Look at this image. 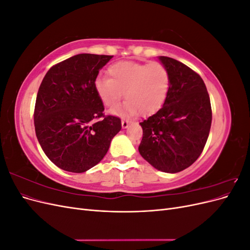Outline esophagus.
<instances>
[{"mask_svg": "<svg viewBox=\"0 0 250 250\" xmlns=\"http://www.w3.org/2000/svg\"><path fill=\"white\" fill-rule=\"evenodd\" d=\"M129 123H130L129 121L123 119V120H122V127H123V128H127V127H128V125H129Z\"/></svg>", "mask_w": 250, "mask_h": 250, "instance_id": "esophagus-1", "label": "esophagus"}]
</instances>
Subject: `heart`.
Instances as JSON below:
<instances>
[{
    "label": "heart",
    "instance_id": "heart-1",
    "mask_svg": "<svg viewBox=\"0 0 250 250\" xmlns=\"http://www.w3.org/2000/svg\"><path fill=\"white\" fill-rule=\"evenodd\" d=\"M108 75L109 78L98 76L94 86L102 103L109 108L118 104L124 92L126 101L111 110L113 115L131 116L138 111L144 116L152 115L168 97L171 77L161 62H118L109 66Z\"/></svg>",
    "mask_w": 250,
    "mask_h": 250
}]
</instances>
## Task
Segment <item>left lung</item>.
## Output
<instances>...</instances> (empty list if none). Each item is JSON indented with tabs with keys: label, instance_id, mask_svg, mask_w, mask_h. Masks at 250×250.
Returning <instances> with one entry per match:
<instances>
[{
	"label": "left lung",
	"instance_id": "left-lung-1",
	"mask_svg": "<svg viewBox=\"0 0 250 250\" xmlns=\"http://www.w3.org/2000/svg\"><path fill=\"white\" fill-rule=\"evenodd\" d=\"M171 84L163 107L144 120L139 152L157 170L177 173L197 160L206 146L211 124L209 96L202 78L190 67L160 56Z\"/></svg>",
	"mask_w": 250,
	"mask_h": 250
}]
</instances>
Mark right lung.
<instances>
[{
    "instance_id": "right-lung-1",
    "label": "right lung",
    "mask_w": 250,
    "mask_h": 250,
    "mask_svg": "<svg viewBox=\"0 0 250 250\" xmlns=\"http://www.w3.org/2000/svg\"><path fill=\"white\" fill-rule=\"evenodd\" d=\"M111 58L75 55L53 65L42 81L34 108L36 138L49 160L64 171L82 173L100 163L122 128L120 118L104 116L94 86Z\"/></svg>"
}]
</instances>
